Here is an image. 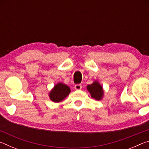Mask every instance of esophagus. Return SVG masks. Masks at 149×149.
I'll return each instance as SVG.
<instances>
[{
	"mask_svg": "<svg viewBox=\"0 0 149 149\" xmlns=\"http://www.w3.org/2000/svg\"><path fill=\"white\" fill-rule=\"evenodd\" d=\"M74 88H75V90H80V89H81L82 85L81 84H77V85H75Z\"/></svg>",
	"mask_w": 149,
	"mask_h": 149,
	"instance_id": "obj_1",
	"label": "esophagus"
}]
</instances>
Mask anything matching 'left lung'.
<instances>
[{"instance_id":"obj_1","label":"left lung","mask_w":149,"mask_h":149,"mask_svg":"<svg viewBox=\"0 0 149 149\" xmlns=\"http://www.w3.org/2000/svg\"><path fill=\"white\" fill-rule=\"evenodd\" d=\"M87 89L93 99L97 100L102 99L103 95H104V91L102 89V87L97 81L93 82L92 84L88 85Z\"/></svg>"}]
</instances>
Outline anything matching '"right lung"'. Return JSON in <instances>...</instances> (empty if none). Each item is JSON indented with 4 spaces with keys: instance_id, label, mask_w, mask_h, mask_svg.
Returning a JSON list of instances; mask_svg holds the SVG:
<instances>
[{
    "instance_id": "add662e5",
    "label": "right lung",
    "mask_w": 149,
    "mask_h": 149,
    "mask_svg": "<svg viewBox=\"0 0 149 149\" xmlns=\"http://www.w3.org/2000/svg\"><path fill=\"white\" fill-rule=\"evenodd\" d=\"M70 91L71 90L68 85L62 83H58L50 91L49 97L52 101L59 102L68 96Z\"/></svg>"
}]
</instances>
